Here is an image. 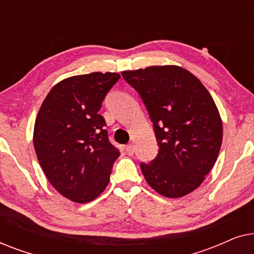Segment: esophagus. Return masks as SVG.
<instances>
[{
  "instance_id": "34e87169",
  "label": "esophagus",
  "mask_w": 254,
  "mask_h": 254,
  "mask_svg": "<svg viewBox=\"0 0 254 254\" xmlns=\"http://www.w3.org/2000/svg\"><path fill=\"white\" fill-rule=\"evenodd\" d=\"M134 151H135V148H134V144H128L126 145V154L129 155V156H133L134 155Z\"/></svg>"
}]
</instances>
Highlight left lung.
Listing matches in <instances>:
<instances>
[{
  "label": "left lung",
  "mask_w": 254,
  "mask_h": 254,
  "mask_svg": "<svg viewBox=\"0 0 254 254\" xmlns=\"http://www.w3.org/2000/svg\"><path fill=\"white\" fill-rule=\"evenodd\" d=\"M121 75L140 93L159 145L150 164L141 163L145 180L163 196L187 195L202 184L221 149L223 125L213 97L179 65H151Z\"/></svg>",
  "instance_id": "obj_1"
}]
</instances>
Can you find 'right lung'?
I'll return each mask as SVG.
<instances>
[{
	"label": "right lung",
	"instance_id": "right-lung-1",
	"mask_svg": "<svg viewBox=\"0 0 254 254\" xmlns=\"http://www.w3.org/2000/svg\"><path fill=\"white\" fill-rule=\"evenodd\" d=\"M118 72L76 75L55 84L41 104L33 130L37 158L52 186L86 203L109 185L120 151L110 143L98 111Z\"/></svg>",
	"mask_w": 254,
	"mask_h": 254
}]
</instances>
